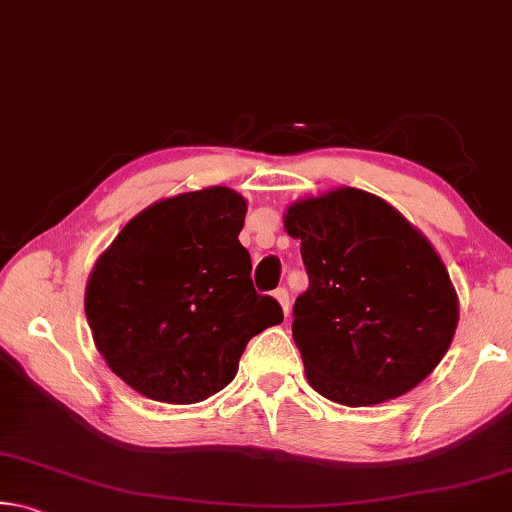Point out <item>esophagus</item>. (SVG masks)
Wrapping results in <instances>:
<instances>
[{
	"label": "esophagus",
	"instance_id": "1",
	"mask_svg": "<svg viewBox=\"0 0 512 512\" xmlns=\"http://www.w3.org/2000/svg\"><path fill=\"white\" fill-rule=\"evenodd\" d=\"M273 298L280 302L284 316H289V293H287V289H275L273 291Z\"/></svg>",
	"mask_w": 512,
	"mask_h": 512
}]
</instances>
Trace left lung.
<instances>
[{
    "mask_svg": "<svg viewBox=\"0 0 512 512\" xmlns=\"http://www.w3.org/2000/svg\"><path fill=\"white\" fill-rule=\"evenodd\" d=\"M284 230L300 239L309 275L291 329L311 388L372 406L429 377L458 325L456 289L429 239L354 187L291 203Z\"/></svg>",
    "mask_w": 512,
    "mask_h": 512,
    "instance_id": "left-lung-1",
    "label": "left lung"
}]
</instances>
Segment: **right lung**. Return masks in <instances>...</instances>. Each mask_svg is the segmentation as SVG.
<instances>
[{
    "label": "right lung",
    "instance_id": "1",
    "mask_svg": "<svg viewBox=\"0 0 512 512\" xmlns=\"http://www.w3.org/2000/svg\"><path fill=\"white\" fill-rule=\"evenodd\" d=\"M246 198L205 187L153 203L99 255L85 316L108 368L144 397L196 404L237 375L248 341L282 323L239 244Z\"/></svg>",
    "mask_w": 512,
    "mask_h": 512
}]
</instances>
